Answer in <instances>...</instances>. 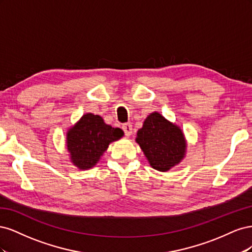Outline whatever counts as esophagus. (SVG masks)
<instances>
[{
    "label": "esophagus",
    "instance_id": "obj_1",
    "mask_svg": "<svg viewBox=\"0 0 252 252\" xmlns=\"http://www.w3.org/2000/svg\"><path fill=\"white\" fill-rule=\"evenodd\" d=\"M122 128H123L126 136H130L132 134V125L131 124H124Z\"/></svg>",
    "mask_w": 252,
    "mask_h": 252
}]
</instances>
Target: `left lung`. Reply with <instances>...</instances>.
I'll return each instance as SVG.
<instances>
[{"label": "left lung", "mask_w": 252, "mask_h": 252, "mask_svg": "<svg viewBox=\"0 0 252 252\" xmlns=\"http://www.w3.org/2000/svg\"><path fill=\"white\" fill-rule=\"evenodd\" d=\"M140 145L152 168L166 172L179 165L186 156L187 141L180 126L171 123L159 112H152L145 119L136 132Z\"/></svg>", "instance_id": "left-lung-1"}]
</instances>
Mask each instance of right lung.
I'll list each match as a JSON object with an SVG mask.
<instances>
[{
	"instance_id": "right-lung-1",
	"label": "right lung",
	"mask_w": 252,
	"mask_h": 252,
	"mask_svg": "<svg viewBox=\"0 0 252 252\" xmlns=\"http://www.w3.org/2000/svg\"><path fill=\"white\" fill-rule=\"evenodd\" d=\"M124 135L121 128L106 124L103 118L85 113L66 132V149L70 162L81 170L94 167L109 144Z\"/></svg>"
}]
</instances>
